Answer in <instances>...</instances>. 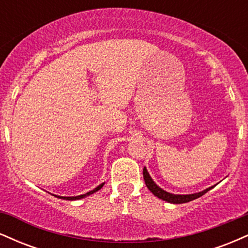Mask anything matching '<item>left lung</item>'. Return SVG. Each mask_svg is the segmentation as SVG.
I'll use <instances>...</instances> for the list:
<instances>
[{"label":"left lung","mask_w":248,"mask_h":248,"mask_svg":"<svg viewBox=\"0 0 248 248\" xmlns=\"http://www.w3.org/2000/svg\"><path fill=\"white\" fill-rule=\"evenodd\" d=\"M143 178H144V182H146L147 187L154 193V195L156 196V197L163 199V201L168 202V203H172V204H182V203H187V202H191V201H193V199H197L201 197V196H203L204 193H206L209 190H211L213 187V186H211V187H209V189L204 190V191L192 193V195H173V193L164 191V190H162L161 187H158L157 186H156L155 182L153 181L152 177L149 176V173H148L146 168H143Z\"/></svg>","instance_id":"1"}]
</instances>
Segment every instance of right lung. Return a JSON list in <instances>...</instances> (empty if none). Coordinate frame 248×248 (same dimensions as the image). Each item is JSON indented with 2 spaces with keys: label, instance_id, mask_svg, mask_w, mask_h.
Returning <instances> with one entry per match:
<instances>
[{
  "label": "right lung",
  "instance_id": "obj_1",
  "mask_svg": "<svg viewBox=\"0 0 248 248\" xmlns=\"http://www.w3.org/2000/svg\"><path fill=\"white\" fill-rule=\"evenodd\" d=\"M104 184L105 183H102V184H100V186H96L94 190H92V191H90V192H87V193H85V195H80V196H76V197H61V196H56L57 198H62V199H66V201H76V199H81V198H84V197H86V196H90V195H92V193H94L95 191H98V190H100L102 186H104Z\"/></svg>",
  "mask_w": 248,
  "mask_h": 248
}]
</instances>
